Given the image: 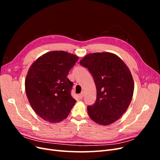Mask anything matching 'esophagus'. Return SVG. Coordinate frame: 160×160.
<instances>
[{"mask_svg":"<svg viewBox=\"0 0 160 160\" xmlns=\"http://www.w3.org/2000/svg\"><path fill=\"white\" fill-rule=\"evenodd\" d=\"M79 98H80V99H82L83 98V93H80L79 95Z\"/></svg>","mask_w":160,"mask_h":160,"instance_id":"34e87169","label":"esophagus"}]
</instances>
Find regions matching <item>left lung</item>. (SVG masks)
I'll use <instances>...</instances> for the list:
<instances>
[{
	"instance_id": "left-lung-1",
	"label": "left lung",
	"mask_w": 160,
	"mask_h": 160,
	"mask_svg": "<svg viewBox=\"0 0 160 160\" xmlns=\"http://www.w3.org/2000/svg\"><path fill=\"white\" fill-rule=\"evenodd\" d=\"M80 64L90 71L96 86L95 103L88 107L90 118L101 125L114 123L132 99L134 82L128 67L120 57L109 52L90 53Z\"/></svg>"
}]
</instances>
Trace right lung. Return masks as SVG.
Masks as SVG:
<instances>
[{"label":"right lung","instance_id":"right-lung-1","mask_svg":"<svg viewBox=\"0 0 160 160\" xmlns=\"http://www.w3.org/2000/svg\"><path fill=\"white\" fill-rule=\"evenodd\" d=\"M79 57L63 51L45 53L33 62L26 76V95L32 109L42 119L59 123L66 119L76 100L67 78Z\"/></svg>","mask_w":160,"mask_h":160}]
</instances>
